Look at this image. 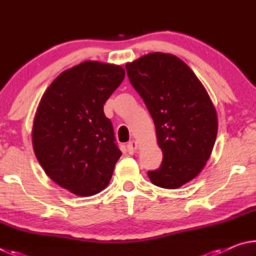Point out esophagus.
<instances>
[{"instance_id":"34e87169","label":"esophagus","mask_w":256,"mask_h":256,"mask_svg":"<svg viewBox=\"0 0 256 256\" xmlns=\"http://www.w3.org/2000/svg\"><path fill=\"white\" fill-rule=\"evenodd\" d=\"M126 149H128V152L130 154H133L138 150V144H136V141H133V140L130 141L128 144V146H126Z\"/></svg>"}]
</instances>
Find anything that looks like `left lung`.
<instances>
[{"label":"left lung","instance_id":"8db88e82","mask_svg":"<svg viewBox=\"0 0 256 256\" xmlns=\"http://www.w3.org/2000/svg\"><path fill=\"white\" fill-rule=\"evenodd\" d=\"M130 82L144 99L162 151L151 183L175 190L200 174L214 149L218 118L201 81L188 64L160 52L126 63Z\"/></svg>","mask_w":256,"mask_h":256}]
</instances>
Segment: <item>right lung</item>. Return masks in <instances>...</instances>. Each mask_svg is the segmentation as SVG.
<instances>
[{
    "label": "right lung",
    "mask_w": 256,
    "mask_h": 256,
    "mask_svg": "<svg viewBox=\"0 0 256 256\" xmlns=\"http://www.w3.org/2000/svg\"><path fill=\"white\" fill-rule=\"evenodd\" d=\"M124 76L120 66L84 60L60 73L38 104L34 154L46 175L76 196L106 188L122 154L104 104Z\"/></svg>",
    "instance_id": "obj_1"
}]
</instances>
